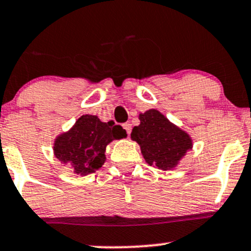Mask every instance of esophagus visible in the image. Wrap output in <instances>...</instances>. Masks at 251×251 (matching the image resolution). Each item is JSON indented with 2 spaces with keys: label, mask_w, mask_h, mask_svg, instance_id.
<instances>
[{
  "label": "esophagus",
  "mask_w": 251,
  "mask_h": 251,
  "mask_svg": "<svg viewBox=\"0 0 251 251\" xmlns=\"http://www.w3.org/2000/svg\"><path fill=\"white\" fill-rule=\"evenodd\" d=\"M122 126H123V129H125V130L126 131V133H128V135H130V133H131V125H130V122L123 123Z\"/></svg>",
  "instance_id": "esophagus-1"
}]
</instances>
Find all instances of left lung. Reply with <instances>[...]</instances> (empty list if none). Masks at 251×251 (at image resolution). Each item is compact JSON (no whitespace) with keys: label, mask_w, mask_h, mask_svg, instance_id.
Segmentation results:
<instances>
[{"label":"left lung","mask_w":251,"mask_h":251,"mask_svg":"<svg viewBox=\"0 0 251 251\" xmlns=\"http://www.w3.org/2000/svg\"><path fill=\"white\" fill-rule=\"evenodd\" d=\"M139 118L140 126H134L130 136L140 145L147 163L161 170L175 168L193 146L189 135L157 110H148Z\"/></svg>","instance_id":"1"}]
</instances>
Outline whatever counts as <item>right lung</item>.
Segmentation results:
<instances>
[{
	"label": "right lung",
	"instance_id": "1",
	"mask_svg": "<svg viewBox=\"0 0 251 251\" xmlns=\"http://www.w3.org/2000/svg\"><path fill=\"white\" fill-rule=\"evenodd\" d=\"M122 137H126V130L114 121L104 123L97 116L85 115L68 133L57 137L53 150L56 158L69 164L75 174L87 175L101 168L107 144Z\"/></svg>",
	"mask_w": 251,
	"mask_h": 251
}]
</instances>
